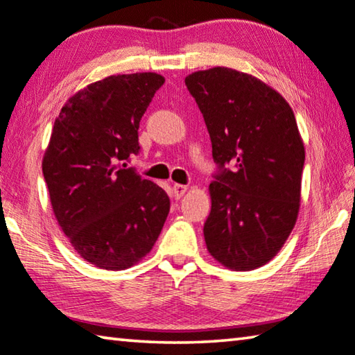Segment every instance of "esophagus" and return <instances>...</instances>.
I'll return each instance as SVG.
<instances>
[{"label":"esophagus","instance_id":"obj_1","mask_svg":"<svg viewBox=\"0 0 355 355\" xmlns=\"http://www.w3.org/2000/svg\"><path fill=\"white\" fill-rule=\"evenodd\" d=\"M172 191H173V198H175V199H180L184 193H187V191H188V187H187V184H178V183H177V184H173Z\"/></svg>","mask_w":355,"mask_h":355}]
</instances>
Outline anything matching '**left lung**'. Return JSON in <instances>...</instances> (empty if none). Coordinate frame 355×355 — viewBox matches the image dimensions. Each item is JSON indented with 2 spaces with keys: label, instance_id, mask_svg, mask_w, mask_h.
<instances>
[{
  "label": "left lung",
  "instance_id": "obj_1",
  "mask_svg": "<svg viewBox=\"0 0 355 355\" xmlns=\"http://www.w3.org/2000/svg\"><path fill=\"white\" fill-rule=\"evenodd\" d=\"M184 83L218 166L207 250L224 267L254 270L277 256L299 215L305 147L294 112L273 88L229 67L193 72Z\"/></svg>",
  "mask_w": 355,
  "mask_h": 355
}]
</instances>
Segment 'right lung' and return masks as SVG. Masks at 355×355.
I'll return each mask as SVG.
<instances>
[{"instance_id":"right-lung-1","label":"right lung","mask_w":355,"mask_h":355,"mask_svg":"<svg viewBox=\"0 0 355 355\" xmlns=\"http://www.w3.org/2000/svg\"><path fill=\"white\" fill-rule=\"evenodd\" d=\"M164 77L155 72L110 76L89 83L56 116L42 173L60 227L87 262L125 270L153 248L171 200L132 167L139 123Z\"/></svg>"}]
</instances>
